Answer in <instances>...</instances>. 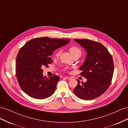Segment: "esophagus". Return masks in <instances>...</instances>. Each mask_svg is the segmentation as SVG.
<instances>
[{
	"mask_svg": "<svg viewBox=\"0 0 128 128\" xmlns=\"http://www.w3.org/2000/svg\"><path fill=\"white\" fill-rule=\"evenodd\" d=\"M64 78L67 79V80H70L72 78V77H69V76H64Z\"/></svg>",
	"mask_w": 128,
	"mask_h": 128,
	"instance_id": "esophagus-1",
	"label": "esophagus"
}]
</instances>
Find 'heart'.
Returning a JSON list of instances; mask_svg holds the SVG:
<instances>
[{
  "instance_id": "1",
  "label": "heart",
  "mask_w": 128,
  "mask_h": 128,
  "mask_svg": "<svg viewBox=\"0 0 128 128\" xmlns=\"http://www.w3.org/2000/svg\"><path fill=\"white\" fill-rule=\"evenodd\" d=\"M69 51L71 53L72 56H75L76 55H80L81 54V51L76 46H72L70 48H69ZM61 53V50H58L56 53V56H59L60 54Z\"/></svg>"
}]
</instances>
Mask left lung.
<instances>
[{
	"instance_id": "8db88e82",
	"label": "left lung",
	"mask_w": 128,
	"mask_h": 128,
	"mask_svg": "<svg viewBox=\"0 0 128 128\" xmlns=\"http://www.w3.org/2000/svg\"><path fill=\"white\" fill-rule=\"evenodd\" d=\"M87 54L80 69L86 82H80L74 90L77 97L83 100H92L98 97L109 87L114 72V62L110 54L101 43L89 40L74 39Z\"/></svg>"
}]
</instances>
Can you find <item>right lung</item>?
Instances as JSON below:
<instances>
[{"mask_svg": "<svg viewBox=\"0 0 128 128\" xmlns=\"http://www.w3.org/2000/svg\"><path fill=\"white\" fill-rule=\"evenodd\" d=\"M70 39H54L49 37L34 38L28 41L19 51L16 59V76L23 91L30 96L44 99L54 92L60 77L46 78L42 68L53 62L50 58L57 48L65 46Z\"/></svg>", "mask_w": 128, "mask_h": 128, "instance_id": "right-lung-1", "label": "right lung"}]
</instances>
